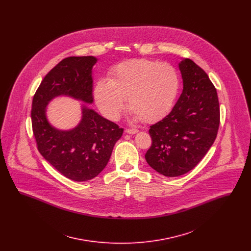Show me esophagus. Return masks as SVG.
<instances>
[{
	"label": "esophagus",
	"mask_w": 251,
	"mask_h": 251,
	"mask_svg": "<svg viewBox=\"0 0 251 251\" xmlns=\"http://www.w3.org/2000/svg\"><path fill=\"white\" fill-rule=\"evenodd\" d=\"M126 132L127 133H129V134H134V133H136V132H138V130L137 129H126Z\"/></svg>",
	"instance_id": "obj_1"
}]
</instances>
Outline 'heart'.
<instances>
[{
    "label": "heart",
    "mask_w": 251,
    "mask_h": 251,
    "mask_svg": "<svg viewBox=\"0 0 251 251\" xmlns=\"http://www.w3.org/2000/svg\"><path fill=\"white\" fill-rule=\"evenodd\" d=\"M179 89V74L173 66L134 59L117 65L110 72V80L100 79L94 87V99L108 120L120 119L128 99L134 120L152 123L169 113Z\"/></svg>",
    "instance_id": "obj_1"
}]
</instances>
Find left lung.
I'll list each match as a JSON object with an SVG mask.
<instances>
[{
	"instance_id": "1",
	"label": "left lung",
	"mask_w": 251,
	"mask_h": 251,
	"mask_svg": "<svg viewBox=\"0 0 251 251\" xmlns=\"http://www.w3.org/2000/svg\"><path fill=\"white\" fill-rule=\"evenodd\" d=\"M182 93L166 118L151 126V146L145 154L158 173L178 177L189 172L215 142L220 110L215 85L191 59L179 64Z\"/></svg>"
}]
</instances>
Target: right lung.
<instances>
[{"label":"right lung","mask_w":251,"mask_h":251,"mask_svg":"<svg viewBox=\"0 0 251 251\" xmlns=\"http://www.w3.org/2000/svg\"><path fill=\"white\" fill-rule=\"evenodd\" d=\"M94 56H71L59 62L44 77L32 103V127L37 150L68 179L85 181L106 167L123 129L94 110L82 109L80 123L69 131L52 127L46 118L49 101L61 95L93 102L92 68Z\"/></svg>","instance_id":"obj_1"}]
</instances>
